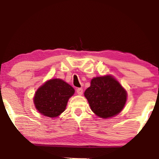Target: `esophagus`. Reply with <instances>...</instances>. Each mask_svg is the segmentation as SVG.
Wrapping results in <instances>:
<instances>
[{"mask_svg":"<svg viewBox=\"0 0 159 159\" xmlns=\"http://www.w3.org/2000/svg\"><path fill=\"white\" fill-rule=\"evenodd\" d=\"M77 93L78 95H82V93H83V90H82V88H78L77 89Z\"/></svg>","mask_w":159,"mask_h":159,"instance_id":"esophagus-1","label":"esophagus"}]
</instances>
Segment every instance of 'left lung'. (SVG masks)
Here are the masks:
<instances>
[{
  "mask_svg": "<svg viewBox=\"0 0 159 159\" xmlns=\"http://www.w3.org/2000/svg\"><path fill=\"white\" fill-rule=\"evenodd\" d=\"M84 91L91 109L97 116L108 118L118 114L127 101V93L111 76L93 78Z\"/></svg>",
  "mask_w": 159,
  "mask_h": 159,
  "instance_id": "8db88e82",
  "label": "left lung"
}]
</instances>
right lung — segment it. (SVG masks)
Instances as JSON below:
<instances>
[{
  "label": "right lung",
  "instance_id": "1",
  "mask_svg": "<svg viewBox=\"0 0 159 159\" xmlns=\"http://www.w3.org/2000/svg\"><path fill=\"white\" fill-rule=\"evenodd\" d=\"M74 93L72 87L62 80H51L36 91L34 103L40 114L53 118L64 111L69 98Z\"/></svg>",
  "mask_w": 159,
  "mask_h": 159
}]
</instances>
